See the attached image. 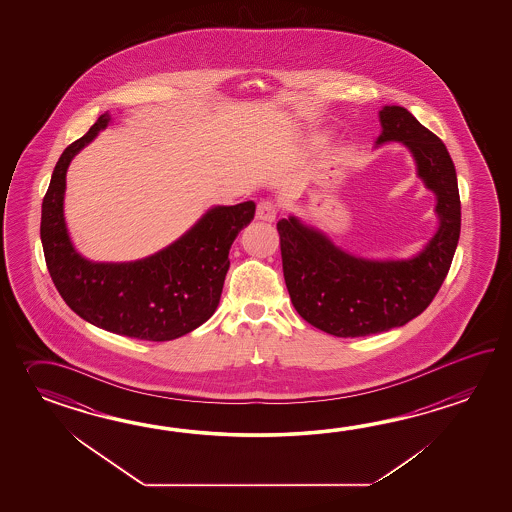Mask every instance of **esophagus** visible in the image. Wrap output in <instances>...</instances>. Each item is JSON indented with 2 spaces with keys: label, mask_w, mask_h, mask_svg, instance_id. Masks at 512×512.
Returning <instances> with one entry per match:
<instances>
[{
  "label": "esophagus",
  "mask_w": 512,
  "mask_h": 512,
  "mask_svg": "<svg viewBox=\"0 0 512 512\" xmlns=\"http://www.w3.org/2000/svg\"><path fill=\"white\" fill-rule=\"evenodd\" d=\"M276 214H278V210H276V205L271 203V201H260L258 203L256 218L261 219V221H274Z\"/></svg>",
  "instance_id": "34e87169"
}]
</instances>
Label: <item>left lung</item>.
I'll use <instances>...</instances> for the list:
<instances>
[{"label": "left lung", "mask_w": 512, "mask_h": 512, "mask_svg": "<svg viewBox=\"0 0 512 512\" xmlns=\"http://www.w3.org/2000/svg\"><path fill=\"white\" fill-rule=\"evenodd\" d=\"M377 144L401 142L437 197L439 227L410 260H366L342 251L298 218L280 219L283 278L298 315L335 337H366L421 315L445 282L461 230L457 175L443 141L408 109L384 106Z\"/></svg>", "instance_id": "1"}]
</instances>
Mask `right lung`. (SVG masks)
I'll return each mask as SVG.
<instances>
[{
	"label": "right lung",
	"mask_w": 512,
	"mask_h": 512,
	"mask_svg": "<svg viewBox=\"0 0 512 512\" xmlns=\"http://www.w3.org/2000/svg\"><path fill=\"white\" fill-rule=\"evenodd\" d=\"M111 120L98 117L60 155L42 203L45 263L60 296L80 318L124 337L164 342L205 324L218 309L232 241L254 218V201L214 207L163 251L126 263L82 258L67 234L64 194L69 163Z\"/></svg>",
	"instance_id": "add662e5"
}]
</instances>
